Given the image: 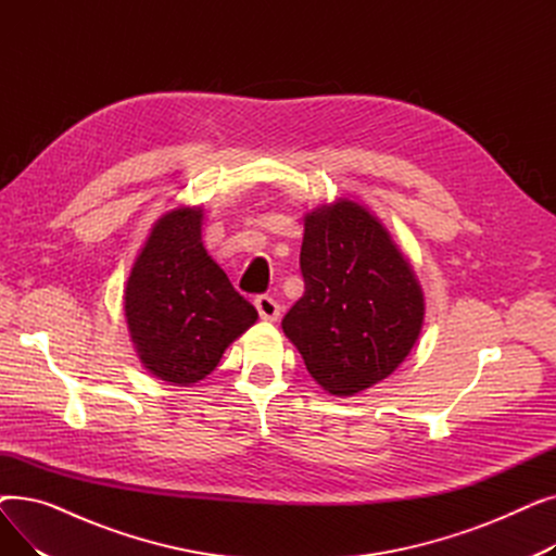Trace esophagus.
Returning <instances> with one entry per match:
<instances>
[{
	"mask_svg": "<svg viewBox=\"0 0 556 556\" xmlns=\"http://www.w3.org/2000/svg\"><path fill=\"white\" fill-rule=\"evenodd\" d=\"M254 306H256L261 319H266V323H275V319H277L279 313H281V306L277 304V300H273V298H268V295L256 298V300H254Z\"/></svg>",
	"mask_w": 556,
	"mask_h": 556,
	"instance_id": "34e87169",
	"label": "esophagus"
}]
</instances>
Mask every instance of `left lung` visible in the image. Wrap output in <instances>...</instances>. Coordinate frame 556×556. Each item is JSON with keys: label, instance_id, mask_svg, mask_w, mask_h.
I'll return each mask as SVG.
<instances>
[{"label": "left lung", "instance_id": "8db88e82", "mask_svg": "<svg viewBox=\"0 0 556 556\" xmlns=\"http://www.w3.org/2000/svg\"><path fill=\"white\" fill-rule=\"evenodd\" d=\"M304 295L281 329L333 396L388 378L424 327V290L390 231L363 204L338 198L304 216Z\"/></svg>", "mask_w": 556, "mask_h": 556}]
</instances>
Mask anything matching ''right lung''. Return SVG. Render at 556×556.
Returning a JSON list of instances; mask_svg holds the SVG:
<instances>
[{"label": "right lung", "instance_id": "obj_1", "mask_svg": "<svg viewBox=\"0 0 556 556\" xmlns=\"http://www.w3.org/2000/svg\"><path fill=\"white\" fill-rule=\"evenodd\" d=\"M202 216V207L182 204L157 218L124 290L141 365L178 388L210 376L225 349L258 317L204 250Z\"/></svg>", "mask_w": 556, "mask_h": 556}]
</instances>
